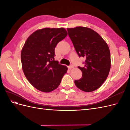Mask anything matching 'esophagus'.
<instances>
[{
    "mask_svg": "<svg viewBox=\"0 0 130 130\" xmlns=\"http://www.w3.org/2000/svg\"><path fill=\"white\" fill-rule=\"evenodd\" d=\"M74 67V66L73 65H70L69 66H68V68L69 69H72Z\"/></svg>",
    "mask_w": 130,
    "mask_h": 130,
    "instance_id": "obj_1",
    "label": "esophagus"
}]
</instances>
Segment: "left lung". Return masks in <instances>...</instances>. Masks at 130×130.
Here are the masks:
<instances>
[{"mask_svg":"<svg viewBox=\"0 0 130 130\" xmlns=\"http://www.w3.org/2000/svg\"><path fill=\"white\" fill-rule=\"evenodd\" d=\"M68 35L80 57H83L84 67H78L82 77L75 80L76 87L86 92L99 88L107 78L111 68V55L107 43L95 31L77 26L68 28Z\"/></svg>","mask_w":130,"mask_h":130,"instance_id":"left-lung-1","label":"left lung"}]
</instances>
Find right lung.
I'll return each mask as SVG.
<instances>
[{"mask_svg": "<svg viewBox=\"0 0 130 130\" xmlns=\"http://www.w3.org/2000/svg\"><path fill=\"white\" fill-rule=\"evenodd\" d=\"M64 29L44 28L35 31L27 39L21 52L22 69L35 88L50 92L60 85L67 67L55 61V48L67 36Z\"/></svg>", "mask_w": 130, "mask_h": 130, "instance_id": "add662e5", "label": "right lung"}]
</instances>
